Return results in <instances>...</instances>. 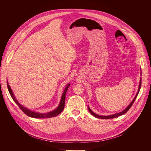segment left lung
<instances>
[{"label":"left lung","instance_id":"1","mask_svg":"<svg viewBox=\"0 0 151 151\" xmlns=\"http://www.w3.org/2000/svg\"><path fill=\"white\" fill-rule=\"evenodd\" d=\"M141 70V72H140V74H141V76L142 75V72H141V69L140 70ZM141 77L140 78V81H139V86H138V90L136 93V95L135 96L134 98L133 99V100L131 102V103L129 104V105L127 106V107L124 110H123L122 111H120L119 113H116V114H111V115H109V116H101V115H98V114H95L90 108L88 106V110L90 112V113L93 115L94 117H96V118H98V119H113V118H116V117H117L119 116H122V114H124V113H126L129 110L130 108L131 107V106L132 105L133 103L134 102L136 98L137 97V95L139 92V90H140V88H141Z\"/></svg>","mask_w":151,"mask_h":151}]
</instances>
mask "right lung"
I'll list each match as a JSON object with an SVG mask.
<instances>
[{"instance_id": "right-lung-1", "label": "right lung", "mask_w": 151, "mask_h": 151, "mask_svg": "<svg viewBox=\"0 0 151 151\" xmlns=\"http://www.w3.org/2000/svg\"><path fill=\"white\" fill-rule=\"evenodd\" d=\"M7 88H8V90L9 91V93L12 98V99H13V101L16 102V104L19 106V108H20L22 110V111L25 114H27L28 116L31 117H33V118H37V119H45V118H50V117H55L56 116H58V114H59L63 110V109L65 108V93L67 92V91L68 88V87L70 86V84L68 83L65 88V91L62 94V98H61V100H60V102L59 105V106H58V108L56 109H55L54 110H52L51 111L47 112V113H38V112H35V111H33L29 109H28L27 108L23 106L16 99V97L14 95V93L10 88V86H9L8 82L7 81Z\"/></svg>"}]
</instances>
